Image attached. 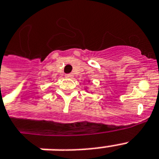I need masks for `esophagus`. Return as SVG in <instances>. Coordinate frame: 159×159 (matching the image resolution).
Segmentation results:
<instances>
[{"instance_id": "obj_1", "label": "esophagus", "mask_w": 159, "mask_h": 159, "mask_svg": "<svg viewBox=\"0 0 159 159\" xmlns=\"http://www.w3.org/2000/svg\"><path fill=\"white\" fill-rule=\"evenodd\" d=\"M65 77H67V78H72V77H73V75L71 74V73H68V74L65 75Z\"/></svg>"}]
</instances>
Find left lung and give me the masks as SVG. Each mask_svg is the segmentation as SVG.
<instances>
[{"label":"left lung","mask_w":159,"mask_h":159,"mask_svg":"<svg viewBox=\"0 0 159 159\" xmlns=\"http://www.w3.org/2000/svg\"><path fill=\"white\" fill-rule=\"evenodd\" d=\"M88 82H90V81H88ZM87 87H86V88H85V90H86V91H87Z\"/></svg>","instance_id":"left-lung-1"}]
</instances>
